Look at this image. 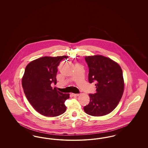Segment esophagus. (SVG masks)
Masks as SVG:
<instances>
[{"mask_svg":"<svg viewBox=\"0 0 148 148\" xmlns=\"http://www.w3.org/2000/svg\"><path fill=\"white\" fill-rule=\"evenodd\" d=\"M72 95H73V97H78V96L80 95V94H74V93H73Z\"/></svg>","mask_w":148,"mask_h":148,"instance_id":"esophagus-1","label":"esophagus"}]
</instances>
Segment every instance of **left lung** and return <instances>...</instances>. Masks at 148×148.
I'll use <instances>...</instances> for the list:
<instances>
[{"instance_id":"1","label":"left lung","mask_w":148,"mask_h":148,"mask_svg":"<svg viewBox=\"0 0 148 148\" xmlns=\"http://www.w3.org/2000/svg\"><path fill=\"white\" fill-rule=\"evenodd\" d=\"M89 68L88 80L96 83V92L89 94L90 102L85 106V112L100 116L111 113L122 97L124 83L119 65L102 56H85Z\"/></svg>"}]
</instances>
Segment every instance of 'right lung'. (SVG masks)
I'll list each match as a JSON object with an SVG mask.
<instances>
[{"instance_id":"1","label":"right lung","mask_w":148,"mask_h":148,"mask_svg":"<svg viewBox=\"0 0 148 148\" xmlns=\"http://www.w3.org/2000/svg\"><path fill=\"white\" fill-rule=\"evenodd\" d=\"M68 56H44L31 62L25 68L22 86L30 104L44 116L54 117L63 114L66 109L65 101L69 94H63L53 88L56 84L58 66Z\"/></svg>"}]
</instances>
